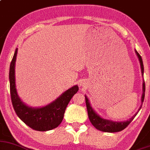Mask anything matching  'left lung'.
Instances as JSON below:
<instances>
[{
  "mask_svg": "<svg viewBox=\"0 0 150 150\" xmlns=\"http://www.w3.org/2000/svg\"><path fill=\"white\" fill-rule=\"evenodd\" d=\"M135 53H136L138 59H139V63H140V67H141V71L142 75H144V65H143L142 59L141 56L139 55V53L135 50ZM142 99H141V106H140L139 110L132 117L129 119V120L125 121V122H114L112 120H105V119L101 117L99 114H96V112L93 109V108L91 107L90 104L89 100L88 99L87 96H85V99H86V108H87V112H88V119H89L90 122L92 124L93 126L97 129L100 130V131L105 132H120L122 130L125 129L126 127L131 123V122L134 120L135 116L137 114L140 109L142 108V106L143 101L144 99V94H145V83L144 81H143L142 83Z\"/></svg>",
  "mask_w": 150,
  "mask_h": 150,
  "instance_id": "left-lung-1",
  "label": "left lung"
}]
</instances>
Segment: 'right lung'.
Masks as SVG:
<instances>
[{"instance_id": "right-lung-1", "label": "right lung", "mask_w": 150, "mask_h": 150, "mask_svg": "<svg viewBox=\"0 0 150 150\" xmlns=\"http://www.w3.org/2000/svg\"><path fill=\"white\" fill-rule=\"evenodd\" d=\"M18 49L11 61L9 70L10 91L13 107L17 116L24 123L37 131H49L62 123L66 108L71 98L78 91L77 85L67 90L55 101L43 107L33 108L27 106L21 100L16 88L15 64Z\"/></svg>"}]
</instances>
